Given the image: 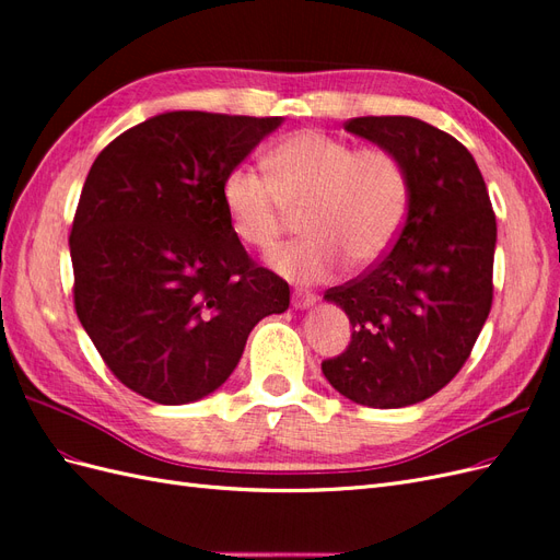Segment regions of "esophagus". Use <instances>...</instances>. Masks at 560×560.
I'll return each mask as SVG.
<instances>
[{
	"mask_svg": "<svg viewBox=\"0 0 560 560\" xmlns=\"http://www.w3.org/2000/svg\"><path fill=\"white\" fill-rule=\"evenodd\" d=\"M315 301H317V296L308 290H294V294H292L294 308H308V306H313Z\"/></svg>",
	"mask_w": 560,
	"mask_h": 560,
	"instance_id": "34e87169",
	"label": "esophagus"
}]
</instances>
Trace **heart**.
Masks as SVG:
<instances>
[{
    "label": "heart",
    "instance_id": "heart-1",
    "mask_svg": "<svg viewBox=\"0 0 560 560\" xmlns=\"http://www.w3.org/2000/svg\"><path fill=\"white\" fill-rule=\"evenodd\" d=\"M266 177L238 165L222 179V206L238 243L273 249L299 214L301 241L280 247L270 266L284 278L317 282L348 261H381L404 229L411 184L397 154L385 147H354L322 130H299L264 159Z\"/></svg>",
    "mask_w": 560,
    "mask_h": 560
}]
</instances>
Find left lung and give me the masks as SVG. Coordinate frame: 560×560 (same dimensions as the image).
<instances>
[{
  "instance_id": "obj_1",
  "label": "left lung",
  "mask_w": 560,
  "mask_h": 560,
  "mask_svg": "<svg viewBox=\"0 0 560 560\" xmlns=\"http://www.w3.org/2000/svg\"><path fill=\"white\" fill-rule=\"evenodd\" d=\"M346 130L399 156L411 202L393 249L327 290L352 336L322 374L362 406L401 409L448 385L477 343L493 306L495 212L453 135L413 116H358Z\"/></svg>"
}]
</instances>
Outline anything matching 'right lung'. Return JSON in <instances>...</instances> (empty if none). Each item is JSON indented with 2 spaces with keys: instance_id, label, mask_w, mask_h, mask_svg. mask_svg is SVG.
Masks as SVG:
<instances>
[{
  "instance_id": "1",
  "label": "right lung",
  "mask_w": 560,
  "mask_h": 560,
  "mask_svg": "<svg viewBox=\"0 0 560 560\" xmlns=\"http://www.w3.org/2000/svg\"><path fill=\"white\" fill-rule=\"evenodd\" d=\"M282 116L167 112L112 140L70 233L74 308L132 393L189 404L222 385L290 284L235 238L222 179Z\"/></svg>"
}]
</instances>
